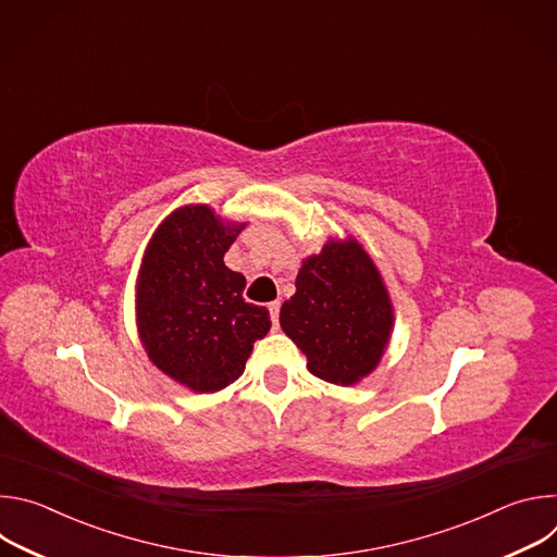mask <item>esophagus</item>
Segmentation results:
<instances>
[{
	"label": "esophagus",
	"instance_id": "esophagus-1",
	"mask_svg": "<svg viewBox=\"0 0 557 557\" xmlns=\"http://www.w3.org/2000/svg\"><path fill=\"white\" fill-rule=\"evenodd\" d=\"M269 312H271V322H273V329H277V324H280V301H273V304H269Z\"/></svg>",
	"mask_w": 557,
	"mask_h": 557
}]
</instances>
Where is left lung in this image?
<instances>
[{
    "instance_id": "1",
    "label": "left lung",
    "mask_w": 557,
    "mask_h": 557,
    "mask_svg": "<svg viewBox=\"0 0 557 557\" xmlns=\"http://www.w3.org/2000/svg\"><path fill=\"white\" fill-rule=\"evenodd\" d=\"M295 288L282 304L280 326L306 355L308 370L335 385L372 374L394 331V306L357 237H329L320 253L301 260Z\"/></svg>"
}]
</instances>
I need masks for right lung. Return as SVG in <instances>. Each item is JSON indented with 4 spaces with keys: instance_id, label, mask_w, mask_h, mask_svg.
I'll return each instance as SVG.
<instances>
[{
    "instance_id": "obj_1",
    "label": "right lung",
    "mask_w": 557,
    "mask_h": 557,
    "mask_svg": "<svg viewBox=\"0 0 557 557\" xmlns=\"http://www.w3.org/2000/svg\"><path fill=\"white\" fill-rule=\"evenodd\" d=\"M245 226L183 205L156 226L138 269V339L158 370L198 394L231 385L271 331L269 310L243 299L245 275L224 264Z\"/></svg>"
}]
</instances>
